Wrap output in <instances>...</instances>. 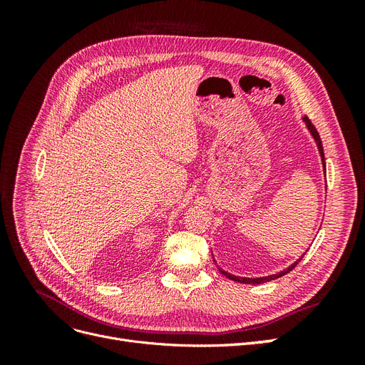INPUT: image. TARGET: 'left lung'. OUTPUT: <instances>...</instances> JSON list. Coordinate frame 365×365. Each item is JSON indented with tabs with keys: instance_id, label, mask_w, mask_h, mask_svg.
Wrapping results in <instances>:
<instances>
[{
	"instance_id": "1",
	"label": "left lung",
	"mask_w": 365,
	"mask_h": 365,
	"mask_svg": "<svg viewBox=\"0 0 365 365\" xmlns=\"http://www.w3.org/2000/svg\"><path fill=\"white\" fill-rule=\"evenodd\" d=\"M304 121H306V125H307V128H309V130H311V134L314 135V138H315V141H317V146H318V150H319V153H322V160H323V165H324V170H326V161H324V152H323V145H322V138H319V134H318V130L315 129V126L312 125V121L309 120L307 117H304ZM303 257H300L298 259L292 267H289L288 269H284V271H282V272H279V274H274V275H268V277H259V279H245V277H237V275H231V274H228L227 271H222V269H219L220 272H222L225 277H228V279H231V280H235V282H239V283H248V284H259V283H264V282H269V280H274V279H279V277H282V275H284V274H288L289 271H292L297 264H298V262H300Z\"/></svg>"
}]
</instances>
